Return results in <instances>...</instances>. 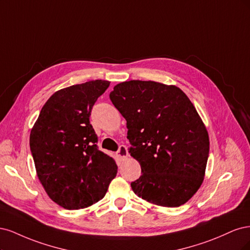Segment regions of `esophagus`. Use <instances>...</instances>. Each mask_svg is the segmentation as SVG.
<instances>
[{
  "label": "esophagus",
  "instance_id": "1",
  "mask_svg": "<svg viewBox=\"0 0 250 250\" xmlns=\"http://www.w3.org/2000/svg\"><path fill=\"white\" fill-rule=\"evenodd\" d=\"M117 156L122 159V160H125V159H126L127 158V148H126V146H119V148H118V150H117Z\"/></svg>",
  "mask_w": 250,
  "mask_h": 250
}]
</instances>
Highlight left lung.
<instances>
[{
    "label": "left lung",
    "mask_w": 250,
    "mask_h": 250,
    "mask_svg": "<svg viewBox=\"0 0 250 250\" xmlns=\"http://www.w3.org/2000/svg\"><path fill=\"white\" fill-rule=\"evenodd\" d=\"M110 100L125 120L128 152L141 166L135 194L161 207H180L205 179L210 140L195 107L179 87L132 80Z\"/></svg>",
    "instance_id": "obj_1"
}]
</instances>
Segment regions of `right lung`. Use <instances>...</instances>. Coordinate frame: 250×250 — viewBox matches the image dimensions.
<instances>
[{
  "label": "right lung",
  "mask_w": 250,
  "mask_h": 250,
  "mask_svg": "<svg viewBox=\"0 0 250 250\" xmlns=\"http://www.w3.org/2000/svg\"><path fill=\"white\" fill-rule=\"evenodd\" d=\"M109 81L95 80L56 91L31 130L30 148L46 194L60 207L79 210L101 200L117 173L101 151L89 117Z\"/></svg>",
  "instance_id": "right-lung-1"
}]
</instances>
